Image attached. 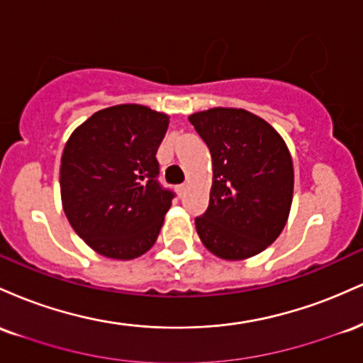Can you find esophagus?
<instances>
[{"instance_id":"obj_1","label":"esophagus","mask_w":363,"mask_h":363,"mask_svg":"<svg viewBox=\"0 0 363 363\" xmlns=\"http://www.w3.org/2000/svg\"><path fill=\"white\" fill-rule=\"evenodd\" d=\"M186 187H187L186 184H179V186H177V194H179V196L184 194V193H186Z\"/></svg>"}]
</instances>
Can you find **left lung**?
Segmentation results:
<instances>
[{"label": "left lung", "instance_id": "left-lung-1", "mask_svg": "<svg viewBox=\"0 0 363 363\" xmlns=\"http://www.w3.org/2000/svg\"><path fill=\"white\" fill-rule=\"evenodd\" d=\"M213 162V184L196 230L223 259H245L277 240L289 218L294 165L285 141L244 109L203 111L189 118Z\"/></svg>", "mask_w": 363, "mask_h": 363}]
</instances>
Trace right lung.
<instances>
[{"label": "right lung", "mask_w": 363, "mask_h": 363, "mask_svg": "<svg viewBox=\"0 0 363 363\" xmlns=\"http://www.w3.org/2000/svg\"><path fill=\"white\" fill-rule=\"evenodd\" d=\"M169 118L123 104L95 112L61 157L62 210L94 251L135 259L155 244L176 193L158 181L157 150Z\"/></svg>", "instance_id": "add662e5"}]
</instances>
